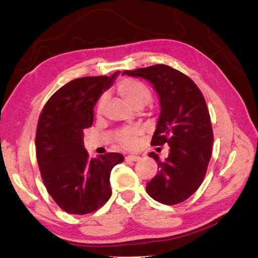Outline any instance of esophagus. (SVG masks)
<instances>
[{"label":"esophagus","instance_id":"34e87169","mask_svg":"<svg viewBox=\"0 0 258 258\" xmlns=\"http://www.w3.org/2000/svg\"><path fill=\"white\" fill-rule=\"evenodd\" d=\"M139 160H141V157L137 156V155L125 156V161H128V162H136V161H139Z\"/></svg>","mask_w":258,"mask_h":258}]
</instances>
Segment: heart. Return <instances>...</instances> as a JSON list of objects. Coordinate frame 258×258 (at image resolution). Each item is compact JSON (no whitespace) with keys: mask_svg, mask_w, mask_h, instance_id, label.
<instances>
[{"mask_svg":"<svg viewBox=\"0 0 258 258\" xmlns=\"http://www.w3.org/2000/svg\"><path fill=\"white\" fill-rule=\"evenodd\" d=\"M116 92L119 93L122 98H124L126 102L132 104L134 107L142 108L144 105L151 101L152 92L148 88V86L145 85L141 80L125 78L122 79L119 84L116 85ZM106 104V95H102L98 98L96 104V113L101 115L104 107ZM143 134V129L141 126H134V128H128L122 130L117 136V142L120 145L128 150H132L137 146L138 137Z\"/></svg>","mask_w":258,"mask_h":258,"instance_id":"1","label":"heart"}]
</instances>
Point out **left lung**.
Wrapping results in <instances>:
<instances>
[{"label": "left lung", "mask_w": 258, "mask_h": 258, "mask_svg": "<svg viewBox=\"0 0 258 258\" xmlns=\"http://www.w3.org/2000/svg\"><path fill=\"white\" fill-rule=\"evenodd\" d=\"M122 75L142 77L159 94L161 113L151 145L168 144L170 151L163 162L156 153H150L159 171L146 190L162 204H179L200 188L212 156L214 137L205 98L188 76L165 64L125 70Z\"/></svg>", "instance_id": "8db88e82"}]
</instances>
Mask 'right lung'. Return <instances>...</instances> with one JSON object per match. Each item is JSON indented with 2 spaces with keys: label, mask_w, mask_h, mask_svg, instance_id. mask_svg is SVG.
Listing matches in <instances>:
<instances>
[{
  "label": "right lung",
  "mask_w": 258,
  "mask_h": 258,
  "mask_svg": "<svg viewBox=\"0 0 258 258\" xmlns=\"http://www.w3.org/2000/svg\"><path fill=\"white\" fill-rule=\"evenodd\" d=\"M117 75L71 80L40 112L35 141L40 175L53 201L67 213H92L111 197V171L124 157L107 153L90 159L84 147V129L92 126L95 104Z\"/></svg>",
  "instance_id": "right-lung-1"
}]
</instances>
